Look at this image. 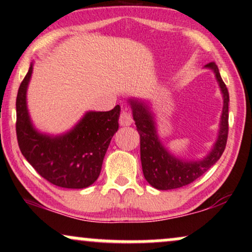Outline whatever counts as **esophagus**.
Segmentation results:
<instances>
[{
	"instance_id": "obj_1",
	"label": "esophagus",
	"mask_w": 252,
	"mask_h": 252,
	"mask_svg": "<svg viewBox=\"0 0 252 252\" xmlns=\"http://www.w3.org/2000/svg\"><path fill=\"white\" fill-rule=\"evenodd\" d=\"M133 123V119H132V116L129 112L127 111H121L120 113V117H119V124L121 126H129L132 125Z\"/></svg>"
}]
</instances>
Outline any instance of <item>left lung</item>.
I'll use <instances>...</instances> for the list:
<instances>
[{"mask_svg": "<svg viewBox=\"0 0 252 252\" xmlns=\"http://www.w3.org/2000/svg\"><path fill=\"white\" fill-rule=\"evenodd\" d=\"M206 67L213 70L223 94V110L219 138L212 152L204 159L185 161L169 153L158 136L153 113L144 101L129 99L136 131L140 134V158L145 179L152 187L160 190L181 188L203 175L219 161L225 150L229 131V92L221 78L219 67L212 62Z\"/></svg>", "mask_w": 252, "mask_h": 252, "instance_id": "left-lung-1", "label": "left lung"}]
</instances>
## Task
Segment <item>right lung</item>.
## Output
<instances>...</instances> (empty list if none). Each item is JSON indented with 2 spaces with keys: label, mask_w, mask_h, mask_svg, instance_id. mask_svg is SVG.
<instances>
[{
  "label": "right lung",
  "mask_w": 252,
  "mask_h": 252,
  "mask_svg": "<svg viewBox=\"0 0 252 252\" xmlns=\"http://www.w3.org/2000/svg\"><path fill=\"white\" fill-rule=\"evenodd\" d=\"M32 73L30 65L16 98V134L28 162L46 181L62 188L82 189L98 179L112 136L118 131L120 106L107 112H88L63 135L36 131L27 107V89Z\"/></svg>",
  "instance_id": "add662e5"
}]
</instances>
